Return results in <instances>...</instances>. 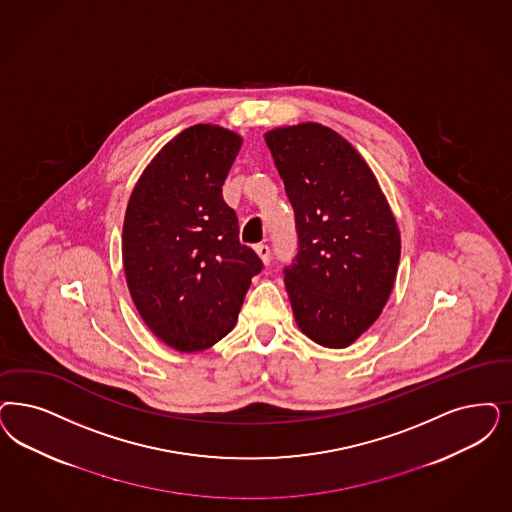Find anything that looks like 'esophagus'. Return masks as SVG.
Instances as JSON below:
<instances>
[{
  "mask_svg": "<svg viewBox=\"0 0 512 512\" xmlns=\"http://www.w3.org/2000/svg\"><path fill=\"white\" fill-rule=\"evenodd\" d=\"M255 251L261 257L263 265H270V247L266 246V244H259V246H255Z\"/></svg>",
  "mask_w": 512,
  "mask_h": 512,
  "instance_id": "esophagus-1",
  "label": "esophagus"
}]
</instances>
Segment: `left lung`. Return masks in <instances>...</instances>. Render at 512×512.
Segmentation results:
<instances>
[{"label":"left lung","mask_w":512,"mask_h":512,"mask_svg":"<svg viewBox=\"0 0 512 512\" xmlns=\"http://www.w3.org/2000/svg\"><path fill=\"white\" fill-rule=\"evenodd\" d=\"M266 145L295 212L299 253L283 270L300 331L325 348H348L386 306L401 234L369 164L335 130L280 126Z\"/></svg>","instance_id":"left-lung-1"}]
</instances>
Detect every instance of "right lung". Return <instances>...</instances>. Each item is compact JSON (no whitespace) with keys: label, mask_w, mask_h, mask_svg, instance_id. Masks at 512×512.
<instances>
[{"label":"right lung","mask_w":512,"mask_h":512,"mask_svg":"<svg viewBox=\"0 0 512 512\" xmlns=\"http://www.w3.org/2000/svg\"><path fill=\"white\" fill-rule=\"evenodd\" d=\"M242 136L194 124L168 141L130 194L123 225L126 285L141 319L177 352L229 335L251 278L263 270L238 240L223 183Z\"/></svg>","instance_id":"obj_1"}]
</instances>
